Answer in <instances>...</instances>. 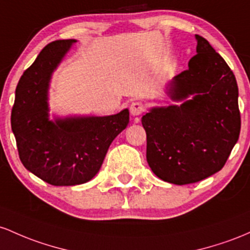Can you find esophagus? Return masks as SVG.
I'll list each match as a JSON object with an SVG mask.
<instances>
[{"label": "esophagus", "instance_id": "obj_1", "mask_svg": "<svg viewBox=\"0 0 250 250\" xmlns=\"http://www.w3.org/2000/svg\"><path fill=\"white\" fill-rule=\"evenodd\" d=\"M144 111H145V106H144V104H143V103L134 102V103L131 104L130 112H131V114H132L133 117L140 116V114H142Z\"/></svg>", "mask_w": 250, "mask_h": 250}]
</instances>
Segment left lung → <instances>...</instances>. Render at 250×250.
Returning a JSON list of instances; mask_svg holds the SVG:
<instances>
[{
    "label": "left lung",
    "mask_w": 250,
    "mask_h": 250,
    "mask_svg": "<svg viewBox=\"0 0 250 250\" xmlns=\"http://www.w3.org/2000/svg\"><path fill=\"white\" fill-rule=\"evenodd\" d=\"M189 68L167 83L179 105L152 107L142 118L146 161L158 178L184 186L218 172L241 130L234 73L200 35Z\"/></svg>",
    "instance_id": "obj_1"
}]
</instances>
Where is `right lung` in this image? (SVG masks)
I'll return each mask as SVG.
<instances>
[{
	"label": "right lung",
	"instance_id": "add662e5",
	"mask_svg": "<svg viewBox=\"0 0 250 250\" xmlns=\"http://www.w3.org/2000/svg\"><path fill=\"white\" fill-rule=\"evenodd\" d=\"M75 42L58 40L41 50L16 86L12 111V130L22 164L52 186L91 181L102 167L111 143L130 122L127 108L105 117L49 119L50 79Z\"/></svg>",
	"mask_w": 250,
	"mask_h": 250
}]
</instances>
